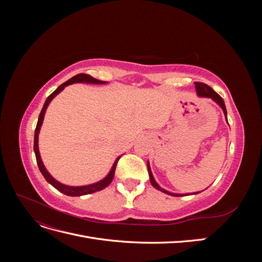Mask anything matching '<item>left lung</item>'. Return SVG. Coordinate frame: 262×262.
I'll list each match as a JSON object with an SVG mask.
<instances>
[{
  "label": "left lung",
  "instance_id": "8db88e82",
  "mask_svg": "<svg viewBox=\"0 0 262 262\" xmlns=\"http://www.w3.org/2000/svg\"><path fill=\"white\" fill-rule=\"evenodd\" d=\"M194 84H195V90H196L198 96H200V97H207V98H212V99H213L214 101H215L216 104L222 108V110H223V113H224L225 118H226V120H227L226 107H225V104H224V100H223V98H222L215 91H213L209 85L204 84V83H200V82H195ZM227 123H228V121H227ZM147 170H148V175H149L150 184H152V186H153L154 188H156L157 190H160V191H162V192H164V193H167V194L172 195V196H180V195H187V194H188V193H187V194L172 193V192L167 191V190L163 189V188H162L160 185H158L157 182L155 181V179H154V177H153L152 170H150V167H149V164H148V162H147ZM196 193H199V192H194V193H190V194H196Z\"/></svg>",
  "mask_w": 262,
  "mask_h": 262
}]
</instances>
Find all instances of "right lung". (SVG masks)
Listing matches in <instances>:
<instances>
[{
	"mask_svg": "<svg viewBox=\"0 0 262 262\" xmlns=\"http://www.w3.org/2000/svg\"><path fill=\"white\" fill-rule=\"evenodd\" d=\"M73 83H91V84H105L106 82L104 81H99V80H96V78H94L93 76L91 75H87V74H77L75 76H73L72 78H70L69 81H67L66 83L61 84L57 90H55L50 96L46 99L45 101V105L41 109V113L40 115H39V118H38V122H37V126H36V130H35V139H34V150H35V155H36V160H37V164H38V167H39V170H40V172L42 173V176L45 177V179L49 182L50 185H52L55 189L59 190L60 192L64 193L67 195H70V196H80V195H85V194H91L93 192H96V191H100V190L105 189L110 182L113 181L114 179V176H115V170H116V166H117V163L119 161V158H120L121 156H119L117 160L115 161L114 165L112 169H110V171L108 172V175L104 178L101 179L100 181L98 182H95V184H92V185H87V186H80V187H72V186H67V185H63L61 184V182H59L58 180H55L50 173L48 172V170L46 169L45 165L41 161V157H40V153H39V148H38V134H39V131H40V128H41V124H42V121H43V118H45V114H46V110H47V107L49 106L50 101L57 96V95L62 92L63 90H64V87L68 86V85H71Z\"/></svg>",
	"mask_w": 262,
	"mask_h": 262,
	"instance_id": "right-lung-1",
	"label": "right lung"
}]
</instances>
